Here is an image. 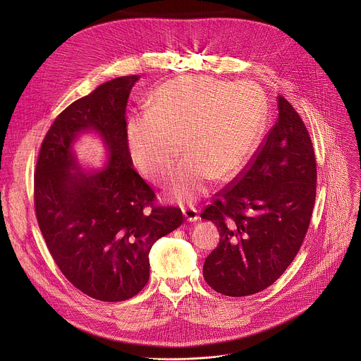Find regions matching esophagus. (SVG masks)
<instances>
[{
    "instance_id": "34e87169",
    "label": "esophagus",
    "mask_w": 361,
    "mask_h": 361,
    "mask_svg": "<svg viewBox=\"0 0 361 361\" xmlns=\"http://www.w3.org/2000/svg\"><path fill=\"white\" fill-rule=\"evenodd\" d=\"M183 214L187 221H197L198 220V212L194 207H183Z\"/></svg>"
}]
</instances>
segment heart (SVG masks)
<instances>
[{
    "label": "heart",
    "mask_w": 361,
    "mask_h": 361,
    "mask_svg": "<svg viewBox=\"0 0 361 361\" xmlns=\"http://www.w3.org/2000/svg\"><path fill=\"white\" fill-rule=\"evenodd\" d=\"M148 110L128 118L126 135L134 163L152 183H164L181 144L171 192L192 201L210 178L234 176L251 154L263 124V99L250 82H226L207 75H181L161 84Z\"/></svg>",
    "instance_id": "1"
}]
</instances>
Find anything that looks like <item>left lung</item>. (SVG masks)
<instances>
[{
    "mask_svg": "<svg viewBox=\"0 0 361 361\" xmlns=\"http://www.w3.org/2000/svg\"><path fill=\"white\" fill-rule=\"evenodd\" d=\"M316 190L310 134L290 101L279 95L276 124L200 214L221 237L202 267L207 284L224 295L243 297L280 279L310 226Z\"/></svg>",
    "mask_w": 361,
    "mask_h": 361,
    "instance_id": "obj_1",
    "label": "left lung"
}]
</instances>
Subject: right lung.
<instances>
[{
	"instance_id": "1",
	"label": "right lung",
	"mask_w": 361,
	"mask_h": 361,
	"mask_svg": "<svg viewBox=\"0 0 361 361\" xmlns=\"http://www.w3.org/2000/svg\"><path fill=\"white\" fill-rule=\"evenodd\" d=\"M138 78L101 84L61 111L35 166L34 207L45 244L66 279L101 301L138 294L149 279L152 244L184 221L178 207L156 204V192L133 167L126 109ZM84 129L99 132L111 149L108 167L90 176L71 151Z\"/></svg>"
}]
</instances>
